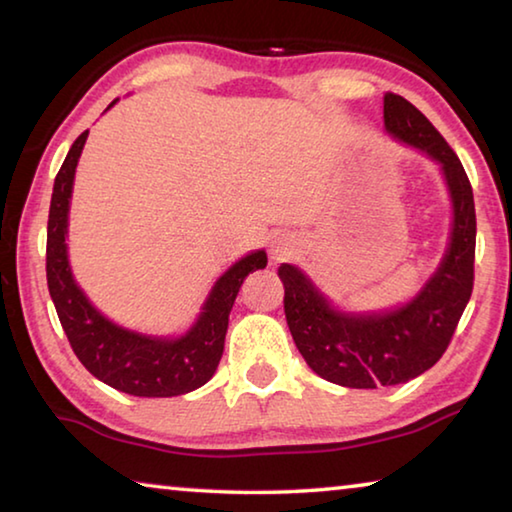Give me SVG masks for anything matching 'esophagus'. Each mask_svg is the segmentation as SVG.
<instances>
[{
  "mask_svg": "<svg viewBox=\"0 0 512 512\" xmlns=\"http://www.w3.org/2000/svg\"><path fill=\"white\" fill-rule=\"evenodd\" d=\"M293 253V246L287 237H275L271 241V259L273 262H282V259H289Z\"/></svg>",
  "mask_w": 512,
  "mask_h": 512,
  "instance_id": "esophagus-1",
  "label": "esophagus"
}]
</instances>
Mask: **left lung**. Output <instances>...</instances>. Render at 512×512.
<instances>
[{
	"label": "left lung",
	"mask_w": 512,
	"mask_h": 512,
	"mask_svg": "<svg viewBox=\"0 0 512 512\" xmlns=\"http://www.w3.org/2000/svg\"><path fill=\"white\" fill-rule=\"evenodd\" d=\"M384 126L386 133L427 153L443 169L454 223L438 271L402 307L345 314L329 305L298 266L277 268L296 348L316 375L348 388L406 384L429 370L445 354L474 287L476 214L461 160L431 121L400 94H384Z\"/></svg>",
	"instance_id": "1"
}]
</instances>
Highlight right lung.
<instances>
[{"label":"right lung","mask_w":512,"mask_h":512,"mask_svg":"<svg viewBox=\"0 0 512 512\" xmlns=\"http://www.w3.org/2000/svg\"><path fill=\"white\" fill-rule=\"evenodd\" d=\"M117 99L110 103L112 108ZM88 131L76 137L54 180L47 223V284L56 314L79 361L103 384L135 397L185 395L210 381L219 366L228 318L248 273L266 266L264 250L241 257L207 296L201 316L178 339L146 336L112 323L76 284L67 259V214L74 173Z\"/></svg>","instance_id":"1"}]
</instances>
